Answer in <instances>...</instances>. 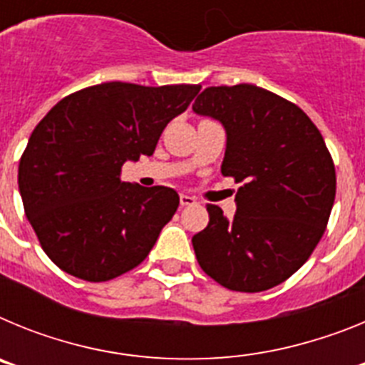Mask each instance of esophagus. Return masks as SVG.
Segmentation results:
<instances>
[{
  "mask_svg": "<svg viewBox=\"0 0 365 365\" xmlns=\"http://www.w3.org/2000/svg\"><path fill=\"white\" fill-rule=\"evenodd\" d=\"M180 206H193V205H197V199L192 197V195H188V193H180Z\"/></svg>",
  "mask_w": 365,
  "mask_h": 365,
  "instance_id": "1",
  "label": "esophagus"
}]
</instances>
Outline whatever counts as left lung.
<instances>
[{"label": "left lung", "instance_id": "left-lung-1", "mask_svg": "<svg viewBox=\"0 0 365 365\" xmlns=\"http://www.w3.org/2000/svg\"><path fill=\"white\" fill-rule=\"evenodd\" d=\"M192 109L225 128L221 173L241 182L234 217L206 208L208 227L192 237L199 265L230 291L272 289L309 259L333 210L324 137L298 106L252 83L206 87Z\"/></svg>", "mask_w": 365, "mask_h": 365}]
</instances>
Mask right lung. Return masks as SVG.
I'll use <instances>...</instances> for the list:
<instances>
[{
	"instance_id": "obj_1",
	"label": "right lung",
	"mask_w": 365,
	"mask_h": 365,
	"mask_svg": "<svg viewBox=\"0 0 365 365\" xmlns=\"http://www.w3.org/2000/svg\"><path fill=\"white\" fill-rule=\"evenodd\" d=\"M201 86L108 82L66 96L34 128L19 160L25 215L63 272L108 282L143 263L179 206L168 186L122 182L124 163L153 155L168 122Z\"/></svg>"
}]
</instances>
